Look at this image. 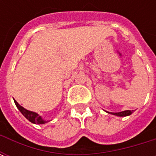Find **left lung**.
<instances>
[{
    "instance_id": "1",
    "label": "left lung",
    "mask_w": 156,
    "mask_h": 156,
    "mask_svg": "<svg viewBox=\"0 0 156 156\" xmlns=\"http://www.w3.org/2000/svg\"><path fill=\"white\" fill-rule=\"evenodd\" d=\"M109 113V112H108ZM133 113V110H125V111H122V112H119V113H110L112 115H117V116H120V117H124V116H128V115H130L131 114Z\"/></svg>"
}]
</instances>
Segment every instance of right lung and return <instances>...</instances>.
<instances>
[{
	"instance_id": "1",
	"label": "right lung",
	"mask_w": 156,
	"mask_h": 156,
	"mask_svg": "<svg viewBox=\"0 0 156 156\" xmlns=\"http://www.w3.org/2000/svg\"><path fill=\"white\" fill-rule=\"evenodd\" d=\"M14 102H15V104L16 105L17 108H18L20 111H21V113H22V115H24V116H25V117L27 118L29 121H30V122H32V123H33V124H45V123L48 122V121L44 120V119H43L41 116H39L37 113L29 111V110H27V109L24 108L22 106H21V105H19L18 103L16 101V100H14Z\"/></svg>"
}]
</instances>
